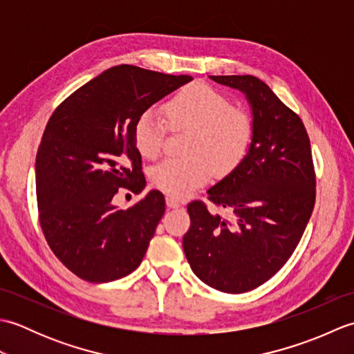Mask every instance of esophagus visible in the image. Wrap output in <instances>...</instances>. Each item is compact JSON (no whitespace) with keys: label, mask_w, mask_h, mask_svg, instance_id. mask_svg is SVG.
Returning <instances> with one entry per match:
<instances>
[{"label":"esophagus","mask_w":354,"mask_h":354,"mask_svg":"<svg viewBox=\"0 0 354 354\" xmlns=\"http://www.w3.org/2000/svg\"><path fill=\"white\" fill-rule=\"evenodd\" d=\"M165 204H167L169 208H179V207H181V202H179L176 198H173V196L165 198Z\"/></svg>","instance_id":"obj_1"}]
</instances>
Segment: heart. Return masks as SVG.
<instances>
[{
    "instance_id": "heart-1",
    "label": "heart",
    "mask_w": 354,
    "mask_h": 354,
    "mask_svg": "<svg viewBox=\"0 0 354 354\" xmlns=\"http://www.w3.org/2000/svg\"><path fill=\"white\" fill-rule=\"evenodd\" d=\"M164 115L173 131H189L181 158H167L152 169V183L173 198H185L213 176H227L243 161L252 141V120L246 111L204 84L184 88L164 104ZM165 123L149 109L133 124L138 152L153 160L161 153Z\"/></svg>"
}]
</instances>
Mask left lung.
Wrapping results in <instances>:
<instances>
[{
  "mask_svg": "<svg viewBox=\"0 0 354 354\" xmlns=\"http://www.w3.org/2000/svg\"><path fill=\"white\" fill-rule=\"evenodd\" d=\"M209 79L245 94L254 133L239 167L207 192L232 221L209 213L204 202H190L183 248L205 284L242 293L266 283L290 259L313 212L317 179L301 118L265 82L254 76Z\"/></svg>",
  "mask_w": 354,
  "mask_h": 354,
  "instance_id": "1",
  "label": "left lung"
}]
</instances>
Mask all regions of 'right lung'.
I'll return each instance as SVG.
<instances>
[{"label": "right lung", "instance_id": "add662e5", "mask_svg": "<svg viewBox=\"0 0 354 354\" xmlns=\"http://www.w3.org/2000/svg\"><path fill=\"white\" fill-rule=\"evenodd\" d=\"M192 79L117 65L50 117L36 155L39 222L51 251L82 280L114 281L140 266L165 212L162 193L150 190L127 209L112 199L120 189L146 187L137 118Z\"/></svg>", "mask_w": 354, "mask_h": 354}]
</instances>
